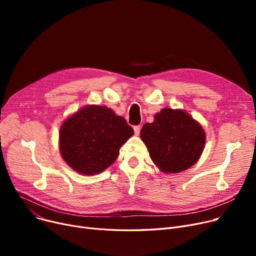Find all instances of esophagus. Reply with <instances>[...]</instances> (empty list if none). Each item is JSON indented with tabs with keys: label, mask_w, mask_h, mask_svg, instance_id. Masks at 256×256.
Listing matches in <instances>:
<instances>
[{
	"label": "esophagus",
	"mask_w": 256,
	"mask_h": 256,
	"mask_svg": "<svg viewBox=\"0 0 256 256\" xmlns=\"http://www.w3.org/2000/svg\"><path fill=\"white\" fill-rule=\"evenodd\" d=\"M140 130H141V126H134V132H135V135L136 136H139Z\"/></svg>",
	"instance_id": "1"
}]
</instances>
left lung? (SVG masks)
I'll list each match as a JSON object with an SVG mask.
<instances>
[{
    "instance_id": "obj_1",
    "label": "left lung",
    "mask_w": 256,
    "mask_h": 256,
    "mask_svg": "<svg viewBox=\"0 0 256 256\" xmlns=\"http://www.w3.org/2000/svg\"><path fill=\"white\" fill-rule=\"evenodd\" d=\"M141 139L154 163L164 172L178 173L193 166L204 148L201 126L182 110L163 109L152 124H145Z\"/></svg>"
}]
</instances>
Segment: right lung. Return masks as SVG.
<instances>
[{"label":"right lung","instance_id":"obj_1","mask_svg":"<svg viewBox=\"0 0 256 256\" xmlns=\"http://www.w3.org/2000/svg\"><path fill=\"white\" fill-rule=\"evenodd\" d=\"M134 130L104 106H87L65 120L60 130L63 160L76 172L93 176L111 166Z\"/></svg>","mask_w":256,"mask_h":256}]
</instances>
